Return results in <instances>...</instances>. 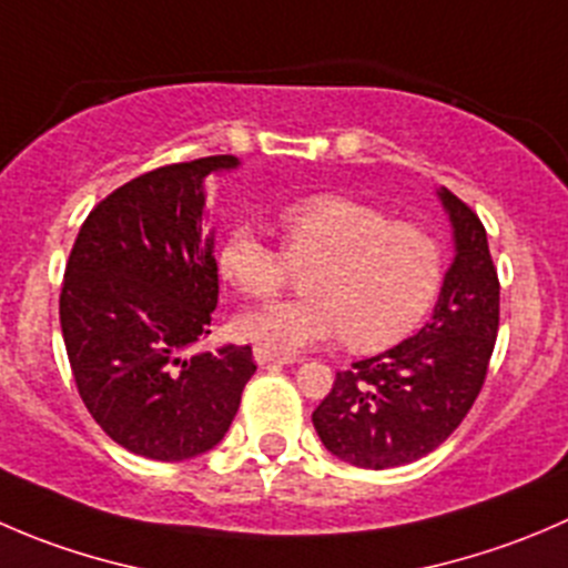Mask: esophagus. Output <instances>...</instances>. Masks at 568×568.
I'll return each mask as SVG.
<instances>
[{"label":"esophagus","instance_id":"1","mask_svg":"<svg viewBox=\"0 0 568 568\" xmlns=\"http://www.w3.org/2000/svg\"><path fill=\"white\" fill-rule=\"evenodd\" d=\"M252 355H255V363L257 366H288V363H296V357H288V355H277V352L266 349V346H255L252 349Z\"/></svg>","mask_w":568,"mask_h":568}]
</instances>
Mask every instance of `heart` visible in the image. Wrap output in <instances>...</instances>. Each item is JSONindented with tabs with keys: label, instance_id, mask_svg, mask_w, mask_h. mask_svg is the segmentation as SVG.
Here are the masks:
<instances>
[{
	"label": "heart",
	"instance_id": "obj_1",
	"mask_svg": "<svg viewBox=\"0 0 568 568\" xmlns=\"http://www.w3.org/2000/svg\"><path fill=\"white\" fill-rule=\"evenodd\" d=\"M285 252L239 224L219 250V274L246 296H268L291 268H307V300L268 302L241 313L246 341L277 355L344 338L357 352L399 344L436 302L444 250L422 224L338 194L294 202L280 213Z\"/></svg>",
	"mask_w": 568,
	"mask_h": 568
}]
</instances>
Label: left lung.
<instances>
[{
  "mask_svg": "<svg viewBox=\"0 0 568 568\" xmlns=\"http://www.w3.org/2000/svg\"><path fill=\"white\" fill-rule=\"evenodd\" d=\"M455 257L430 322L402 344L335 374L313 427L335 458L361 469L413 464L447 442L486 383L499 327V280L486 227L438 189Z\"/></svg>",
  "mask_w": 568,
  "mask_h": 568,
  "instance_id": "obj_1",
  "label": "left lung"
}]
</instances>
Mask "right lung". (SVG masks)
I'll list each match as a JSON object with an SVG mask.
<instances>
[{
    "label": "right lung",
    "instance_id": "add662e5",
    "mask_svg": "<svg viewBox=\"0 0 568 568\" xmlns=\"http://www.w3.org/2000/svg\"><path fill=\"white\" fill-rule=\"evenodd\" d=\"M235 155L155 169L88 213L65 263L60 327L93 422L135 455L189 460L216 447L255 374L250 346L196 352L219 302L205 180Z\"/></svg>",
    "mask_w": 568,
    "mask_h": 568
}]
</instances>
